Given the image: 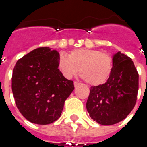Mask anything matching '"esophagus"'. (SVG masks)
<instances>
[{"label": "esophagus", "instance_id": "esophagus-1", "mask_svg": "<svg viewBox=\"0 0 147 147\" xmlns=\"http://www.w3.org/2000/svg\"><path fill=\"white\" fill-rule=\"evenodd\" d=\"M80 84V83H79V82H76H76H74V86H75V87H77V86H79Z\"/></svg>", "mask_w": 147, "mask_h": 147}]
</instances>
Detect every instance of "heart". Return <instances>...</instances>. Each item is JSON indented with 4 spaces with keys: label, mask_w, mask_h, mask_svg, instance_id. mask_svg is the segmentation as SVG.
I'll return each mask as SVG.
<instances>
[{
    "label": "heart",
    "mask_w": 147,
    "mask_h": 147,
    "mask_svg": "<svg viewBox=\"0 0 147 147\" xmlns=\"http://www.w3.org/2000/svg\"><path fill=\"white\" fill-rule=\"evenodd\" d=\"M57 67L66 79L76 76L80 69V76L92 86L105 83L113 69V61L110 55L97 49H78L69 53L68 57L61 54Z\"/></svg>",
    "instance_id": "1"
}]
</instances>
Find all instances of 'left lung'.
I'll return each instance as SVG.
<instances>
[{
  "label": "left lung",
  "mask_w": 147,
  "mask_h": 147,
  "mask_svg": "<svg viewBox=\"0 0 147 147\" xmlns=\"http://www.w3.org/2000/svg\"><path fill=\"white\" fill-rule=\"evenodd\" d=\"M113 69L106 83L91 86L86 102L90 117L102 125H113L124 120L136 105L139 74L131 59L117 52Z\"/></svg>",
  "instance_id": "1"
}]
</instances>
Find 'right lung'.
Wrapping results in <instances>:
<instances>
[{
    "instance_id": "obj_1",
    "label": "right lung",
    "mask_w": 147,
    "mask_h": 147,
    "mask_svg": "<svg viewBox=\"0 0 147 147\" xmlns=\"http://www.w3.org/2000/svg\"><path fill=\"white\" fill-rule=\"evenodd\" d=\"M60 54L49 47L35 49L16 62L11 90L20 113L33 123L45 125L59 119L64 102L75 89L57 67Z\"/></svg>"
}]
</instances>
